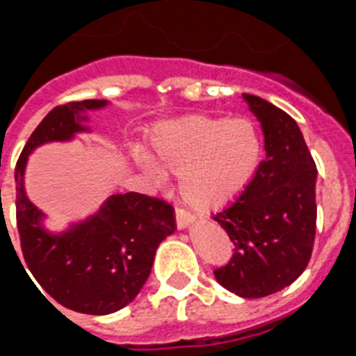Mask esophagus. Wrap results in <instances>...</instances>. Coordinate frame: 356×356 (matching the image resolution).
Returning <instances> with one entry per match:
<instances>
[{
    "label": "esophagus",
    "mask_w": 356,
    "mask_h": 356,
    "mask_svg": "<svg viewBox=\"0 0 356 356\" xmlns=\"http://www.w3.org/2000/svg\"><path fill=\"white\" fill-rule=\"evenodd\" d=\"M194 222V216L193 213H188L187 210L184 209H178L176 210V226L178 229H185Z\"/></svg>",
    "instance_id": "esophagus-1"
}]
</instances>
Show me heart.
I'll return each mask as SVG.
<instances>
[{"mask_svg":"<svg viewBox=\"0 0 356 356\" xmlns=\"http://www.w3.org/2000/svg\"><path fill=\"white\" fill-rule=\"evenodd\" d=\"M151 155L134 149L135 165L155 184L178 175L180 194L200 212L237 200L254 180L262 163L259 128L246 118L188 114L159 122L149 137Z\"/></svg>","mask_w":356,"mask_h":356,"instance_id":"1","label":"heart"}]
</instances>
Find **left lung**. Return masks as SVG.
<instances>
[{"label": "left lung", "mask_w": 356, "mask_h": 356, "mask_svg": "<svg viewBox=\"0 0 356 356\" xmlns=\"http://www.w3.org/2000/svg\"><path fill=\"white\" fill-rule=\"evenodd\" d=\"M264 134L266 159L250 187L213 213L234 257L213 276L241 298H264L305 271L316 237L317 169L298 122L262 97L242 94Z\"/></svg>", "instance_id": "1"}]
</instances>
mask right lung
Here are the masks:
<instances>
[{"mask_svg":"<svg viewBox=\"0 0 356 356\" xmlns=\"http://www.w3.org/2000/svg\"><path fill=\"white\" fill-rule=\"evenodd\" d=\"M108 105L106 99H85L53 108L30 135L15 165L17 229L26 266L56 303L90 316L118 312L137 298L156 248L175 234V209L139 193L112 194L85 219L49 229L48 216L28 197L24 175L37 147L92 134L89 114Z\"/></svg>","mask_w":356,"mask_h":356,"instance_id":"obj_1","label":"right lung"}]
</instances>
